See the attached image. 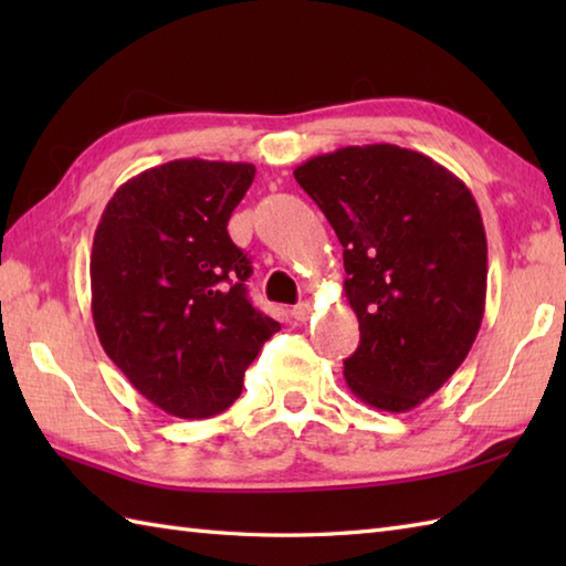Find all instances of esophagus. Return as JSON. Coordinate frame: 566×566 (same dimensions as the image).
<instances>
[{
  "label": "esophagus",
  "instance_id": "obj_1",
  "mask_svg": "<svg viewBox=\"0 0 566 566\" xmlns=\"http://www.w3.org/2000/svg\"><path fill=\"white\" fill-rule=\"evenodd\" d=\"M311 314H314V306H311L308 302H302V304H296L294 308H292V316L296 318V321H308L311 318Z\"/></svg>",
  "mask_w": 566,
  "mask_h": 566
}]
</instances>
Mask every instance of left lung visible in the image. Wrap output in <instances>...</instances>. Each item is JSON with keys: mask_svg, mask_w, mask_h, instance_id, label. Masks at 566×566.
<instances>
[{"mask_svg": "<svg viewBox=\"0 0 566 566\" xmlns=\"http://www.w3.org/2000/svg\"><path fill=\"white\" fill-rule=\"evenodd\" d=\"M294 177L343 245L359 321L347 387L379 411H411L464 363L484 318L486 233L472 191L391 143L316 155Z\"/></svg>", "mask_w": 566, "mask_h": 566, "instance_id": "8db88e82", "label": "left lung"}]
</instances>
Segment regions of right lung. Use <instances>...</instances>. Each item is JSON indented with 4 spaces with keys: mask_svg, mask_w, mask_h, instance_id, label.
<instances>
[{
    "mask_svg": "<svg viewBox=\"0 0 566 566\" xmlns=\"http://www.w3.org/2000/svg\"><path fill=\"white\" fill-rule=\"evenodd\" d=\"M255 165L172 160L130 177L92 243V318L138 394L177 418H211L240 391L280 323L250 304L252 268L228 235Z\"/></svg>",
    "mask_w": 566,
    "mask_h": 566,
    "instance_id": "obj_1",
    "label": "right lung"
}]
</instances>
